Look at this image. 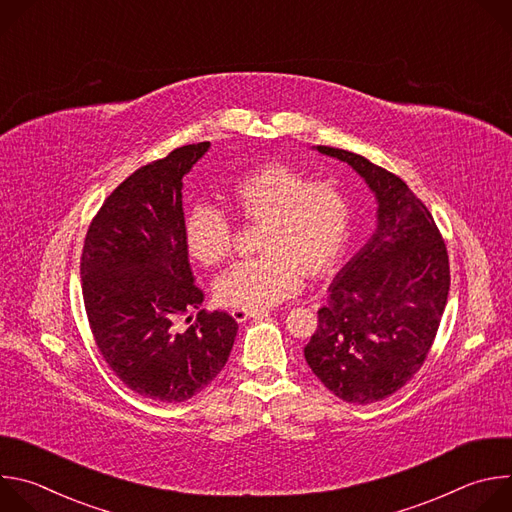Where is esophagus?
Listing matches in <instances>:
<instances>
[{
    "instance_id": "1",
    "label": "esophagus",
    "mask_w": 512,
    "mask_h": 512,
    "mask_svg": "<svg viewBox=\"0 0 512 512\" xmlns=\"http://www.w3.org/2000/svg\"><path fill=\"white\" fill-rule=\"evenodd\" d=\"M231 316H233L237 322H247L249 318H263V316H267V310H243V308H233V310H231Z\"/></svg>"
}]
</instances>
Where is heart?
<instances>
[{"mask_svg":"<svg viewBox=\"0 0 512 512\" xmlns=\"http://www.w3.org/2000/svg\"><path fill=\"white\" fill-rule=\"evenodd\" d=\"M227 202L251 223H263L259 253L216 279L223 306L261 310L294 296L308 277L330 273L350 235V206L332 182H312L304 170L283 162L263 164L227 188ZM186 249L202 265L231 253V225L212 206H196L184 227Z\"/></svg>","mask_w":512,"mask_h":512,"instance_id":"heart-1","label":"heart"}]
</instances>
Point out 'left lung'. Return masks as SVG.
Instances as JSON below:
<instances>
[{
    "label": "left lung",
    "instance_id": "obj_1",
    "mask_svg": "<svg viewBox=\"0 0 512 512\" xmlns=\"http://www.w3.org/2000/svg\"><path fill=\"white\" fill-rule=\"evenodd\" d=\"M314 150L346 162L367 182L377 229L328 287L304 356L336 397L367 405L421 369L448 302V251L433 216L399 176L346 150Z\"/></svg>",
    "mask_w": 512,
    "mask_h": 512
}]
</instances>
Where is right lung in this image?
<instances>
[{
    "label": "right lung",
    "mask_w": 512,
    "mask_h": 512,
    "mask_svg": "<svg viewBox=\"0 0 512 512\" xmlns=\"http://www.w3.org/2000/svg\"><path fill=\"white\" fill-rule=\"evenodd\" d=\"M210 141L184 145L133 172L103 202L87 231L81 277L95 342L111 371L135 393L180 403L202 391L229 360L239 324L198 310L184 239L182 178ZM192 316L186 318L190 322Z\"/></svg>",
    "instance_id": "add662e5"
}]
</instances>
